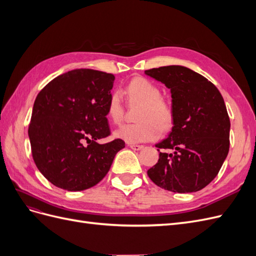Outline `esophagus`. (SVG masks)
<instances>
[{"label": "esophagus", "instance_id": "34e87169", "mask_svg": "<svg viewBox=\"0 0 256 256\" xmlns=\"http://www.w3.org/2000/svg\"><path fill=\"white\" fill-rule=\"evenodd\" d=\"M129 147L134 150H141L143 148V145H138V144H129Z\"/></svg>", "mask_w": 256, "mask_h": 256}]
</instances>
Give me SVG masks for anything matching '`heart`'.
Instances as JSON below:
<instances>
[{
  "label": "heart",
  "instance_id": "1",
  "mask_svg": "<svg viewBox=\"0 0 256 256\" xmlns=\"http://www.w3.org/2000/svg\"><path fill=\"white\" fill-rule=\"evenodd\" d=\"M127 94L131 102L142 104L138 112V122L128 124L120 127L115 136L128 143H143L158 138L161 130L172 127L174 112L170 104L162 98V92L158 85L143 76L130 81L127 86ZM124 108L120 92H113L106 104V116L115 125L124 120Z\"/></svg>",
  "mask_w": 256,
  "mask_h": 256
}]
</instances>
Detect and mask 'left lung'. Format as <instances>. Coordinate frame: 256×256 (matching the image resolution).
<instances>
[{
  "mask_svg": "<svg viewBox=\"0 0 256 256\" xmlns=\"http://www.w3.org/2000/svg\"><path fill=\"white\" fill-rule=\"evenodd\" d=\"M145 74L171 90L174 112L172 131L156 144L159 160L147 175L172 192L205 188L218 175L230 150V122L222 95L205 76L184 66L152 68Z\"/></svg>",
  "mask_w": 256,
  "mask_h": 256,
  "instance_id": "1",
  "label": "left lung"
}]
</instances>
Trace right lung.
<instances>
[{
    "label": "right lung",
    "instance_id": "1",
    "mask_svg": "<svg viewBox=\"0 0 256 256\" xmlns=\"http://www.w3.org/2000/svg\"><path fill=\"white\" fill-rule=\"evenodd\" d=\"M115 76L74 69L50 81L37 95L28 126L32 156L56 187L82 191L109 172L122 138L99 144L111 134L106 104Z\"/></svg>",
    "mask_w": 256,
    "mask_h": 256
}]
</instances>
